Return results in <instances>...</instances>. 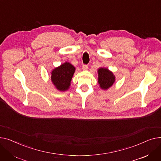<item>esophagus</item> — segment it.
<instances>
[{
  "mask_svg": "<svg viewBox=\"0 0 161 161\" xmlns=\"http://www.w3.org/2000/svg\"><path fill=\"white\" fill-rule=\"evenodd\" d=\"M88 69V65H85V64H84V65H82V69H83L84 71H86V70H87Z\"/></svg>",
  "mask_w": 161,
  "mask_h": 161,
  "instance_id": "34e87169",
  "label": "esophagus"
}]
</instances>
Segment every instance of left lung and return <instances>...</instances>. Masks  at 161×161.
I'll use <instances>...</instances> for the list:
<instances>
[{
	"label": "left lung",
	"mask_w": 161,
	"mask_h": 161,
	"mask_svg": "<svg viewBox=\"0 0 161 161\" xmlns=\"http://www.w3.org/2000/svg\"><path fill=\"white\" fill-rule=\"evenodd\" d=\"M114 82L115 76L112 71L103 68L98 69V83L101 89H108L112 86Z\"/></svg>",
	"instance_id": "obj_1"
}]
</instances>
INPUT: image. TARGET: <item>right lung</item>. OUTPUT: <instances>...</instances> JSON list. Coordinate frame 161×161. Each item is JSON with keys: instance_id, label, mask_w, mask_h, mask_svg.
Instances as JSON below:
<instances>
[{"instance_id": "1", "label": "right lung", "mask_w": 161, "mask_h": 161, "mask_svg": "<svg viewBox=\"0 0 161 161\" xmlns=\"http://www.w3.org/2000/svg\"><path fill=\"white\" fill-rule=\"evenodd\" d=\"M75 68L69 62H65L56 68L51 72V81L60 91H65L69 88Z\"/></svg>"}]
</instances>
